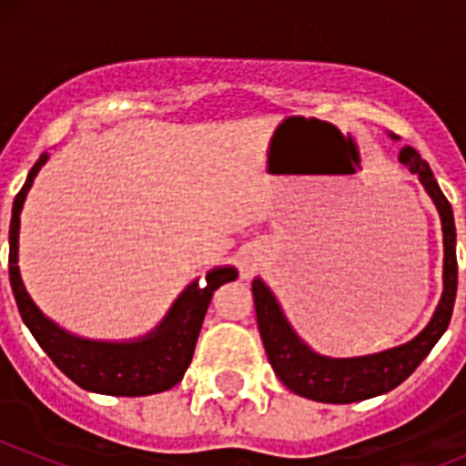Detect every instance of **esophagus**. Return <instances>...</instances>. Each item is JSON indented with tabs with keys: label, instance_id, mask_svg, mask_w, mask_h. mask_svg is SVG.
Segmentation results:
<instances>
[{
	"label": "esophagus",
	"instance_id": "1",
	"mask_svg": "<svg viewBox=\"0 0 466 466\" xmlns=\"http://www.w3.org/2000/svg\"><path fill=\"white\" fill-rule=\"evenodd\" d=\"M242 278H249V275L254 273V270H257V263H252V261H242Z\"/></svg>",
	"mask_w": 466,
	"mask_h": 466
}]
</instances>
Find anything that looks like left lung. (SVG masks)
Instances as JSON below:
<instances>
[{"instance_id":"8db88e82","label":"left lung","mask_w":466,"mask_h":466,"mask_svg":"<svg viewBox=\"0 0 466 466\" xmlns=\"http://www.w3.org/2000/svg\"><path fill=\"white\" fill-rule=\"evenodd\" d=\"M397 139V135H390ZM399 163L418 175L434 208L439 209L443 230V294L427 327L397 348L373 352L361 357H327L319 355L308 343L299 339L278 299L268 289V284L257 278L252 282L257 324L261 333L263 348L268 355L275 376L299 397L322 403H352L364 399L380 397L397 385H401L410 373L431 352L443 331L451 324L455 294H458V257H455V219L448 198L436 184L427 160L420 158L413 147L399 151Z\"/></svg>"}]
</instances>
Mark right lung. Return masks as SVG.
Segmentation results:
<instances>
[{
  "mask_svg": "<svg viewBox=\"0 0 466 466\" xmlns=\"http://www.w3.org/2000/svg\"><path fill=\"white\" fill-rule=\"evenodd\" d=\"M46 160L48 154H41L25 179L23 188L14 200L11 228H8V278H11V289H14L25 327L30 329L53 364L69 380L88 392L111 394V397H147V394L166 392L182 380L191 364L198 333L203 327L212 294L224 282L236 279L238 270L233 266H219L209 270L205 284H198V279H193L187 289L177 296L158 327L139 339L93 340L57 327L36 308L32 296L25 289L18 268L20 212H23L25 198L32 188L36 172Z\"/></svg>",
  "mask_w": 466,
  "mask_h": 466,
  "instance_id": "add662e5",
  "label": "right lung"
}]
</instances>
